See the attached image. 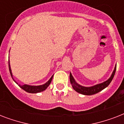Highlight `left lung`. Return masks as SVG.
I'll list each match as a JSON object with an SVG mask.
<instances>
[{
	"instance_id": "left-lung-1",
	"label": "left lung",
	"mask_w": 124,
	"mask_h": 124,
	"mask_svg": "<svg viewBox=\"0 0 124 124\" xmlns=\"http://www.w3.org/2000/svg\"><path fill=\"white\" fill-rule=\"evenodd\" d=\"M116 66H115V69H114L113 73L111 75L110 78L108 80L104 82L101 83V84H98L94 85L93 86L91 87H84L82 86L81 85L78 84L77 82H76L75 80L74 79L73 77L72 76L71 73H70V82L71 84L72 87L74 89V90H75L77 92L79 93L82 94H84V95H92V94H96L97 93L100 92L104 89L109 85L111 82L116 72Z\"/></svg>"
}]
</instances>
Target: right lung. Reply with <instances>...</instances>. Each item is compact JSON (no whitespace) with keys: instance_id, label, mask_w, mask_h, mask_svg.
<instances>
[{"instance_id":"right-lung-1","label":"right lung","mask_w":124,"mask_h":124,"mask_svg":"<svg viewBox=\"0 0 124 124\" xmlns=\"http://www.w3.org/2000/svg\"><path fill=\"white\" fill-rule=\"evenodd\" d=\"M9 72H10L11 76L12 77L13 80H14L15 82L18 84V83L16 82L13 78V75H12V72H11V67H10V64H9ZM53 77V75L50 78V79L47 82L46 84L43 85H27V84H24V85H20L18 84L19 85V87H20V88H22V89H24L25 91L28 93H40L41 91H43L46 90L47 89V87L49 85V84L51 82V80H52V78Z\"/></svg>"}]
</instances>
